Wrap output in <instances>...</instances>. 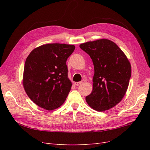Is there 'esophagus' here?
Wrapping results in <instances>:
<instances>
[{
  "mask_svg": "<svg viewBox=\"0 0 150 150\" xmlns=\"http://www.w3.org/2000/svg\"><path fill=\"white\" fill-rule=\"evenodd\" d=\"M85 82H86V80H84V79H83L82 81H79V82H77V83H74V84H75L76 86H79V85H80V84H82L84 83Z\"/></svg>",
  "mask_w": 150,
  "mask_h": 150,
  "instance_id": "esophagus-1",
  "label": "esophagus"
}]
</instances>
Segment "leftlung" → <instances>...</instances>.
<instances>
[{"instance_id":"1","label":"left lung","mask_w":150,"mask_h":150,"mask_svg":"<svg viewBox=\"0 0 150 150\" xmlns=\"http://www.w3.org/2000/svg\"><path fill=\"white\" fill-rule=\"evenodd\" d=\"M93 62V91L86 97L94 110H108L119 103L126 94L131 75V64L121 49L111 40L99 39L81 44Z\"/></svg>"}]
</instances>
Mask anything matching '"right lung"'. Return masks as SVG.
Segmentation results:
<instances>
[{"mask_svg":"<svg viewBox=\"0 0 150 150\" xmlns=\"http://www.w3.org/2000/svg\"><path fill=\"white\" fill-rule=\"evenodd\" d=\"M74 49V45L45 44L27 57L23 86L29 98L39 107L53 110L66 101L72 86L66 61Z\"/></svg>","mask_w":150,"mask_h":150,"instance_id":"add662e5","label":"right lung"}]
</instances>
